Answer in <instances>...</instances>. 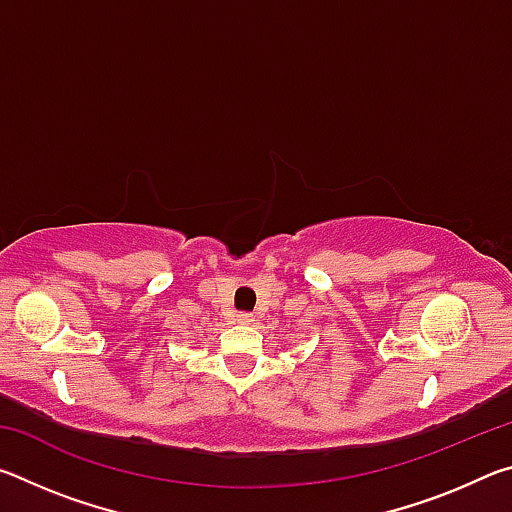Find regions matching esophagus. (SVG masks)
I'll use <instances>...</instances> for the list:
<instances>
[{"mask_svg": "<svg viewBox=\"0 0 512 512\" xmlns=\"http://www.w3.org/2000/svg\"><path fill=\"white\" fill-rule=\"evenodd\" d=\"M235 320H237V323H241V325H248V323H253V314H248V311H239V314L235 316Z\"/></svg>", "mask_w": 512, "mask_h": 512, "instance_id": "esophagus-1", "label": "esophagus"}]
</instances>
